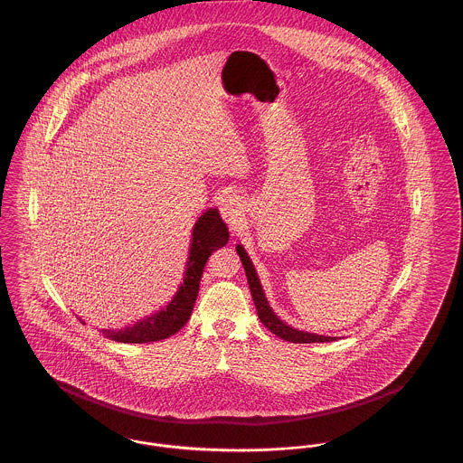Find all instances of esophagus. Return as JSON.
Here are the masks:
<instances>
[{"mask_svg":"<svg viewBox=\"0 0 463 463\" xmlns=\"http://www.w3.org/2000/svg\"><path fill=\"white\" fill-rule=\"evenodd\" d=\"M222 219L229 225H236L241 221V204L234 196H225L221 199Z\"/></svg>","mask_w":463,"mask_h":463,"instance_id":"1","label":"esophagus"}]
</instances>
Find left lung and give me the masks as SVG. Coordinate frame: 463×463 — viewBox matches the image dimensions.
Segmentation results:
<instances>
[{"label": "left lung", "mask_w": 463, "mask_h": 463, "mask_svg": "<svg viewBox=\"0 0 463 463\" xmlns=\"http://www.w3.org/2000/svg\"><path fill=\"white\" fill-rule=\"evenodd\" d=\"M236 250H238V255L241 259L242 267H244V272H246V278H248V285H250V291H251V297H253V302H255V307H257L259 319L262 321L265 328H269L274 335H278L279 338H283L287 342H293V344H317V342H333V340H336V336H323V335H316V333L295 330V328L288 326L287 323H283L276 316V312L269 306L262 285L259 281L257 270H255V267L251 264L248 253L244 251L241 244H238Z\"/></svg>", "instance_id": "obj_1"}]
</instances>
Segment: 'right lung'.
<instances>
[{"mask_svg":"<svg viewBox=\"0 0 463 463\" xmlns=\"http://www.w3.org/2000/svg\"><path fill=\"white\" fill-rule=\"evenodd\" d=\"M229 241L227 225L221 219L217 208L206 210L193 229V242L189 250V260L185 267L184 283L178 288L172 302L156 312L149 317L140 319L133 326L123 330H102V333L114 340L123 344H146V342H157L168 338L180 330L196 304L198 297L199 281L204 270L208 257Z\"/></svg>","mask_w":463,"mask_h":463,"instance_id":"right-lung-1","label":"right lung"}]
</instances>
